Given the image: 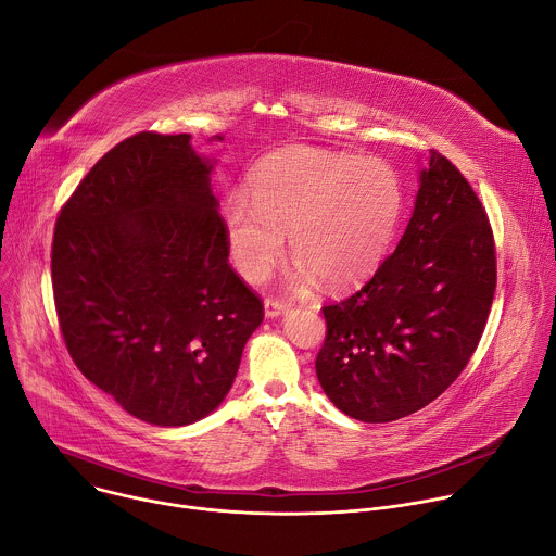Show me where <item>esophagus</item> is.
Listing matches in <instances>:
<instances>
[{
	"label": "esophagus",
	"instance_id": "1",
	"mask_svg": "<svg viewBox=\"0 0 556 556\" xmlns=\"http://www.w3.org/2000/svg\"><path fill=\"white\" fill-rule=\"evenodd\" d=\"M288 307L290 305L286 301H277V299H266L264 301V312H266V316H270V319H277V316L288 312Z\"/></svg>",
	"mask_w": 556,
	"mask_h": 556
}]
</instances>
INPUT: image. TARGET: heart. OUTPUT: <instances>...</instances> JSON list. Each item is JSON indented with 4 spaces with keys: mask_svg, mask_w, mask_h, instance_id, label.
<instances>
[{
    "mask_svg": "<svg viewBox=\"0 0 556 556\" xmlns=\"http://www.w3.org/2000/svg\"><path fill=\"white\" fill-rule=\"evenodd\" d=\"M405 211V187L382 161L319 149L268 155L247 189L224 202V228L235 270L262 283L290 232L294 290L324 279L343 290L365 281L384 260Z\"/></svg>",
    "mask_w": 556,
    "mask_h": 556,
    "instance_id": "heart-1",
    "label": "heart"
}]
</instances>
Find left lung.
Listing matches in <instances>:
<instances>
[{"mask_svg":"<svg viewBox=\"0 0 556 556\" xmlns=\"http://www.w3.org/2000/svg\"><path fill=\"white\" fill-rule=\"evenodd\" d=\"M497 286L493 230L466 178L431 149L403 240L352 296L326 305L316 378L345 416L416 414L462 374Z\"/></svg>","mask_w":556,"mask_h":556,"instance_id":"8db88e82","label":"left lung"}]
</instances>
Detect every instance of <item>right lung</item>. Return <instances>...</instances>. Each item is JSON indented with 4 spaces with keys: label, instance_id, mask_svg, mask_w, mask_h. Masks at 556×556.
Returning a JSON list of instances; mask_svg holds the SVG:
<instances>
[{
    "label": "right lung",
    "instance_id": "right-lung-1",
    "mask_svg": "<svg viewBox=\"0 0 556 556\" xmlns=\"http://www.w3.org/2000/svg\"><path fill=\"white\" fill-rule=\"evenodd\" d=\"M213 167L189 134H136L90 169L54 226L52 290L72 361L157 427L213 414L264 321L228 264Z\"/></svg>",
    "mask_w": 556,
    "mask_h": 556
}]
</instances>
